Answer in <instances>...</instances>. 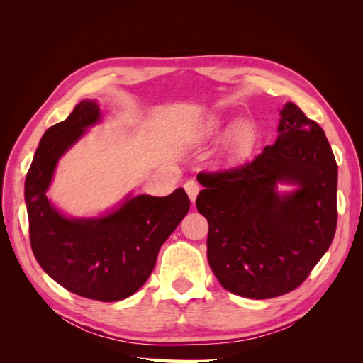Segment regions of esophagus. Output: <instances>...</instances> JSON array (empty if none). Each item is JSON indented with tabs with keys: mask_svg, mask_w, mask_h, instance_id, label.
<instances>
[{
	"mask_svg": "<svg viewBox=\"0 0 363 363\" xmlns=\"http://www.w3.org/2000/svg\"><path fill=\"white\" fill-rule=\"evenodd\" d=\"M184 191L188 192L191 201L195 203L196 195H199V192H200V186H199V183L194 182V180H188V182L184 183Z\"/></svg>",
	"mask_w": 363,
	"mask_h": 363,
	"instance_id": "obj_1",
	"label": "esophagus"
}]
</instances>
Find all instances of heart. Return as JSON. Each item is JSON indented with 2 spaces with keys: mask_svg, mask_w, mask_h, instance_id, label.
Returning a JSON list of instances; mask_svg holds the SVG:
<instances>
[{
  "mask_svg": "<svg viewBox=\"0 0 363 363\" xmlns=\"http://www.w3.org/2000/svg\"><path fill=\"white\" fill-rule=\"evenodd\" d=\"M232 125V121H228L223 116H212L200 127V138L201 139H213L219 135H223ZM257 139V131L252 123L247 119L239 121L232 128H230L227 139H225V152L233 157H244L250 155Z\"/></svg>",
  "mask_w": 363,
  "mask_h": 363,
  "instance_id": "heart-1",
  "label": "heart"
}]
</instances>
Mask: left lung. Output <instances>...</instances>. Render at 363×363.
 <instances>
[{
  "label": "left lung",
  "instance_id": "obj_1",
  "mask_svg": "<svg viewBox=\"0 0 363 363\" xmlns=\"http://www.w3.org/2000/svg\"><path fill=\"white\" fill-rule=\"evenodd\" d=\"M277 133L255 160L196 177L208 265L224 289L245 298L298 288L336 232L337 164L324 130L286 103Z\"/></svg>",
  "mask_w": 363,
  "mask_h": 363
}]
</instances>
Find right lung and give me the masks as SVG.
<instances>
[{"label": "right lung", "instance_id": "1", "mask_svg": "<svg viewBox=\"0 0 363 363\" xmlns=\"http://www.w3.org/2000/svg\"><path fill=\"white\" fill-rule=\"evenodd\" d=\"M103 112L83 100L43 133L26 179L30 244L40 268L60 286L86 298L118 301L151 276L159 250L189 211L183 188L167 196L128 194L115 208L92 218L62 213L47 196L59 160Z\"/></svg>", "mask_w": 363, "mask_h": 363}]
</instances>
